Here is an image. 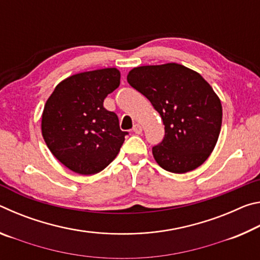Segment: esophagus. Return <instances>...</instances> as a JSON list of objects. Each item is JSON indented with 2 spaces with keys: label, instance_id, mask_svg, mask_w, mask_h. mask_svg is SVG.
<instances>
[{
  "label": "esophagus",
  "instance_id": "34e87169",
  "mask_svg": "<svg viewBox=\"0 0 260 260\" xmlns=\"http://www.w3.org/2000/svg\"><path fill=\"white\" fill-rule=\"evenodd\" d=\"M133 132H134L135 134H141V133H142V126L139 125V124L134 125V127H133Z\"/></svg>",
  "mask_w": 260,
  "mask_h": 260
}]
</instances>
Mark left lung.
I'll list each match as a JSON object with an SVG mask.
<instances>
[{
  "label": "left lung",
  "instance_id": "obj_1",
  "mask_svg": "<svg viewBox=\"0 0 260 260\" xmlns=\"http://www.w3.org/2000/svg\"><path fill=\"white\" fill-rule=\"evenodd\" d=\"M129 85L146 96L165 126L161 142L152 147L158 165L186 173L208 159L217 143L222 108L200 73L177 63L134 68Z\"/></svg>",
  "mask_w": 260,
  "mask_h": 260
}]
</instances>
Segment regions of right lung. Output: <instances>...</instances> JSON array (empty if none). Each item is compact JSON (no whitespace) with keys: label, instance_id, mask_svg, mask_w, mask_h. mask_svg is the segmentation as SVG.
<instances>
[{"label":"right lung","instance_id":"right-lung-1","mask_svg":"<svg viewBox=\"0 0 260 260\" xmlns=\"http://www.w3.org/2000/svg\"><path fill=\"white\" fill-rule=\"evenodd\" d=\"M120 85L117 69L74 74L56 86L42 113L41 129L52 155L73 172L90 175L104 170L125 141L118 116L103 107Z\"/></svg>","mask_w":260,"mask_h":260}]
</instances>
